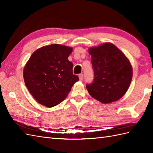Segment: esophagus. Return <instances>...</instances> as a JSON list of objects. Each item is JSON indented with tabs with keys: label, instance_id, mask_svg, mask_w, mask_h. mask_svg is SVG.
Returning <instances> with one entry per match:
<instances>
[{
	"label": "esophagus",
	"instance_id": "1",
	"mask_svg": "<svg viewBox=\"0 0 153 153\" xmlns=\"http://www.w3.org/2000/svg\"><path fill=\"white\" fill-rule=\"evenodd\" d=\"M79 80L82 82V81H83V74H80L79 75Z\"/></svg>",
	"mask_w": 153,
	"mask_h": 153
}]
</instances>
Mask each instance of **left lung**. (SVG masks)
<instances>
[{
    "mask_svg": "<svg viewBox=\"0 0 153 153\" xmlns=\"http://www.w3.org/2000/svg\"><path fill=\"white\" fill-rule=\"evenodd\" d=\"M89 53L94 70L93 83L86 85L89 95L103 104L122 98L132 79V66L128 58L110 43L91 47Z\"/></svg>",
    "mask_w": 153,
    "mask_h": 153,
    "instance_id": "obj_1",
    "label": "left lung"
}]
</instances>
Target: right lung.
<instances>
[{
	"label": "right lung",
	"instance_id": "add662e5",
	"mask_svg": "<svg viewBox=\"0 0 153 153\" xmlns=\"http://www.w3.org/2000/svg\"><path fill=\"white\" fill-rule=\"evenodd\" d=\"M72 50L58 44L42 47L31 54L25 64V86L41 105L51 108L60 104L79 80L78 76L73 74V64L68 59Z\"/></svg>",
	"mask_w": 153,
	"mask_h": 153
}]
</instances>
